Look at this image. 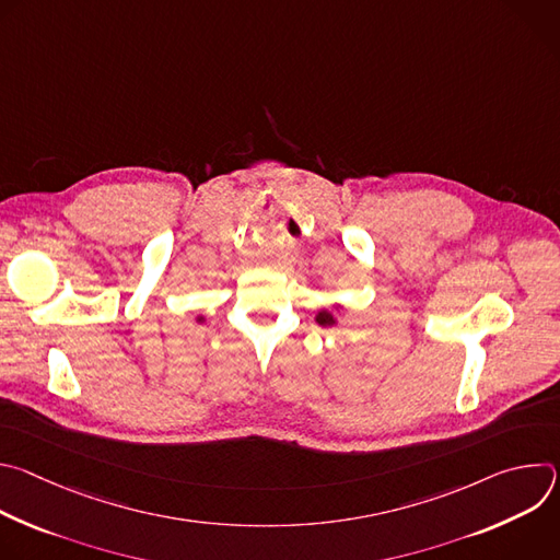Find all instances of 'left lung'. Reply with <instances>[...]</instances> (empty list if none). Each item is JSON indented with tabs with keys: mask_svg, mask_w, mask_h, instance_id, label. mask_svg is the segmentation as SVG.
<instances>
[{
	"mask_svg": "<svg viewBox=\"0 0 560 560\" xmlns=\"http://www.w3.org/2000/svg\"><path fill=\"white\" fill-rule=\"evenodd\" d=\"M341 307H343L341 303H335L332 310H318V312L314 314V322H316L318 326H322V328H332V326H337V324H339L337 312H339Z\"/></svg>",
	"mask_w": 560,
	"mask_h": 560,
	"instance_id": "8db88e82",
	"label": "left lung"
}]
</instances>
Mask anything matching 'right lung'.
<instances>
[{"instance_id":"add662e5","label":"right lung","mask_w":560,"mask_h":560,"mask_svg":"<svg viewBox=\"0 0 560 560\" xmlns=\"http://www.w3.org/2000/svg\"><path fill=\"white\" fill-rule=\"evenodd\" d=\"M195 322H197V324H206V322H208V316H206V314H199V316L195 318Z\"/></svg>"}]
</instances>
